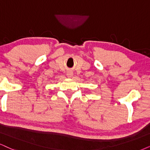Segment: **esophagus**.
Masks as SVG:
<instances>
[{
  "label": "esophagus",
  "instance_id": "obj_1",
  "mask_svg": "<svg viewBox=\"0 0 150 150\" xmlns=\"http://www.w3.org/2000/svg\"><path fill=\"white\" fill-rule=\"evenodd\" d=\"M73 72L71 71H69L67 72V76L69 77V78H71V77H73Z\"/></svg>",
  "mask_w": 150,
  "mask_h": 150
}]
</instances>
